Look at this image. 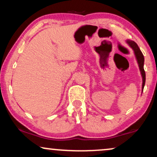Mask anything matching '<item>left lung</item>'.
Segmentation results:
<instances>
[{"mask_svg":"<svg viewBox=\"0 0 157 157\" xmlns=\"http://www.w3.org/2000/svg\"><path fill=\"white\" fill-rule=\"evenodd\" d=\"M126 42H127V44L130 46V47L132 48L134 52L135 57H136V60H137L139 68H140V72H141V75H142V91H143L144 86H145V70H144V61H145V60H144V56L142 55V52L140 51L138 45L136 44L134 41L128 40H126Z\"/></svg>","mask_w":157,"mask_h":157,"instance_id":"1","label":"left lung"}]
</instances>
